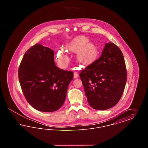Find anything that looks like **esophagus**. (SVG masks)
<instances>
[{"label": "esophagus", "instance_id": "esophagus-1", "mask_svg": "<svg viewBox=\"0 0 148 148\" xmlns=\"http://www.w3.org/2000/svg\"><path fill=\"white\" fill-rule=\"evenodd\" d=\"M79 76V74H77V72H74V78H77Z\"/></svg>", "mask_w": 148, "mask_h": 148}]
</instances>
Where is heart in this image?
<instances>
[{
  "instance_id": "1",
  "label": "heart",
  "mask_w": 148,
  "mask_h": 148,
  "mask_svg": "<svg viewBox=\"0 0 148 148\" xmlns=\"http://www.w3.org/2000/svg\"><path fill=\"white\" fill-rule=\"evenodd\" d=\"M89 39L84 35L79 36L68 43L65 49L69 52L76 53V59L78 62L84 65L92 63L98 56V51L93 42H88ZM66 50L60 49L56 53L58 64L62 68H65L69 62Z\"/></svg>"
}]
</instances>
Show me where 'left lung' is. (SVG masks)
<instances>
[{"instance_id":"1","label":"left lung","mask_w":148,"mask_h":148,"mask_svg":"<svg viewBox=\"0 0 148 148\" xmlns=\"http://www.w3.org/2000/svg\"><path fill=\"white\" fill-rule=\"evenodd\" d=\"M89 105L104 110L115 106L121 98L127 82L123 54L113 42L106 43L98 59L79 74Z\"/></svg>"}]
</instances>
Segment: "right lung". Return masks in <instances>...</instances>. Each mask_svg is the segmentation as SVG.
I'll use <instances>...</instances> for the list:
<instances>
[{
  "label": "right lung",
  "instance_id": "right-lung-1",
  "mask_svg": "<svg viewBox=\"0 0 148 148\" xmlns=\"http://www.w3.org/2000/svg\"><path fill=\"white\" fill-rule=\"evenodd\" d=\"M54 51L36 44L25 52L18 70L21 90L27 101L37 110L53 112L65 101L73 79L71 71L59 69Z\"/></svg>",
  "mask_w": 148,
  "mask_h": 148
}]
</instances>
